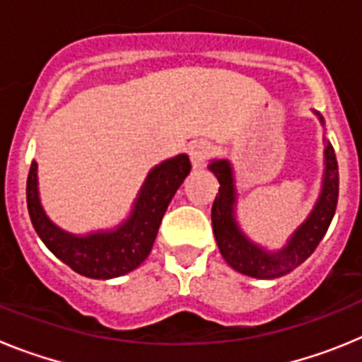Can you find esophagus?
Listing matches in <instances>:
<instances>
[{"label":"esophagus","instance_id":"34e87169","mask_svg":"<svg viewBox=\"0 0 362 362\" xmlns=\"http://www.w3.org/2000/svg\"><path fill=\"white\" fill-rule=\"evenodd\" d=\"M188 153H190V161L194 165V168H201L206 163L210 153H212V146L206 141H196L190 145Z\"/></svg>","mask_w":362,"mask_h":362}]
</instances>
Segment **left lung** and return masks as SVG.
Here are the masks:
<instances>
[{"instance_id":"1","label":"left lung","mask_w":362,"mask_h":362,"mask_svg":"<svg viewBox=\"0 0 362 362\" xmlns=\"http://www.w3.org/2000/svg\"><path fill=\"white\" fill-rule=\"evenodd\" d=\"M325 123L319 112H315ZM210 172L219 181V194L212 204V228L216 235L221 255L226 263L255 279H276L286 276L303 264L313 250L317 248L326 230L334 219L339 197V168L334 146L325 139V175H322L321 196L317 203L292 233L286 246L277 252H268L252 243L239 228L233 210H235V185H233V168L228 159H214L209 165Z\"/></svg>"}]
</instances>
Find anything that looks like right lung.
<instances>
[{"mask_svg": "<svg viewBox=\"0 0 362 362\" xmlns=\"http://www.w3.org/2000/svg\"><path fill=\"white\" fill-rule=\"evenodd\" d=\"M187 153L153 166L137 194L129 219L108 232L74 235L47 217L37 192V163L32 161L27 177V206L41 241L74 272L90 279H112L136 270L148 257L159 225L172 197L190 174Z\"/></svg>", "mask_w": 362, "mask_h": 362, "instance_id": "1", "label": "right lung"}]
</instances>
